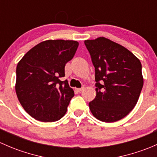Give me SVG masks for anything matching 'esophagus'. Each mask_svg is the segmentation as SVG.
I'll use <instances>...</instances> for the list:
<instances>
[{
	"mask_svg": "<svg viewBox=\"0 0 157 157\" xmlns=\"http://www.w3.org/2000/svg\"><path fill=\"white\" fill-rule=\"evenodd\" d=\"M83 90H84V87H82V88H77V89H76V91H77V93H80V92L83 91Z\"/></svg>",
	"mask_w": 157,
	"mask_h": 157,
	"instance_id": "esophagus-1",
	"label": "esophagus"
}]
</instances>
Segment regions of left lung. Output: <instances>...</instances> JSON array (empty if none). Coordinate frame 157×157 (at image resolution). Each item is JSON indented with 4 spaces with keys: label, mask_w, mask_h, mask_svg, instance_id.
Masks as SVG:
<instances>
[{
    "label": "left lung",
    "mask_w": 157,
    "mask_h": 157,
    "mask_svg": "<svg viewBox=\"0 0 157 157\" xmlns=\"http://www.w3.org/2000/svg\"><path fill=\"white\" fill-rule=\"evenodd\" d=\"M95 67L96 98L89 103L104 122L124 118L134 108L144 85L140 60L128 49L105 37L85 40Z\"/></svg>",
    "instance_id": "1"
}]
</instances>
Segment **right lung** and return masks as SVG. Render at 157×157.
Listing matches in <instances>:
<instances>
[{"instance_id": "right-lung-1", "label": "right lung", "mask_w": 157, "mask_h": 157, "mask_svg": "<svg viewBox=\"0 0 157 157\" xmlns=\"http://www.w3.org/2000/svg\"><path fill=\"white\" fill-rule=\"evenodd\" d=\"M79 43L73 40H46L31 48L17 67L15 90L20 104L38 121L53 122L67 110L74 92L64 77L65 64Z\"/></svg>"}]
</instances>
